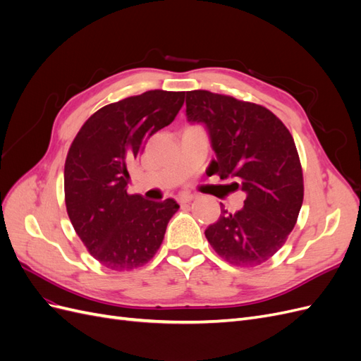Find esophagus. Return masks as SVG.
Masks as SVG:
<instances>
[{
    "instance_id": "1",
    "label": "esophagus",
    "mask_w": 361,
    "mask_h": 361,
    "mask_svg": "<svg viewBox=\"0 0 361 361\" xmlns=\"http://www.w3.org/2000/svg\"><path fill=\"white\" fill-rule=\"evenodd\" d=\"M178 200H179V203H180V204L190 203V202H192V200H194V195H192V194H180Z\"/></svg>"
}]
</instances>
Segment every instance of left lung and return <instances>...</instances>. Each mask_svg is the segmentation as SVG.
Instances as JSON below:
<instances>
[{
	"label": "left lung",
	"mask_w": 361,
	"mask_h": 361,
	"mask_svg": "<svg viewBox=\"0 0 361 361\" xmlns=\"http://www.w3.org/2000/svg\"><path fill=\"white\" fill-rule=\"evenodd\" d=\"M185 94L190 122L204 123L209 130L216 154L209 174L235 178L233 191L247 194L236 212L220 203V218L204 231L207 243L235 267L262 265L286 243L302 204V169L295 141L265 106L207 90Z\"/></svg>",
	"instance_id": "1"
}]
</instances>
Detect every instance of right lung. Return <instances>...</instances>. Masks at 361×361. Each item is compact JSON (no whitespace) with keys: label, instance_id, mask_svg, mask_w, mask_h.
<instances>
[{"label":"right lung","instance_id":"obj_1","mask_svg":"<svg viewBox=\"0 0 361 361\" xmlns=\"http://www.w3.org/2000/svg\"><path fill=\"white\" fill-rule=\"evenodd\" d=\"M185 92L149 90L108 104L85 120L64 164V202L89 253L113 271L146 265L162 244L179 204L128 194V166L146 141L169 126Z\"/></svg>","mask_w":361,"mask_h":361}]
</instances>
